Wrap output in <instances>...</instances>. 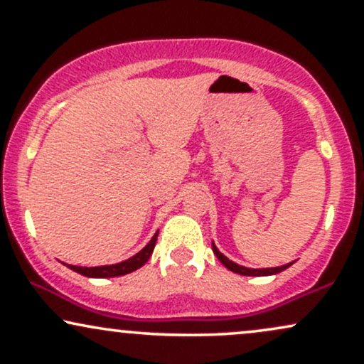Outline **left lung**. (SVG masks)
Masks as SVG:
<instances>
[{"label":"left lung","instance_id":"1","mask_svg":"<svg viewBox=\"0 0 364 364\" xmlns=\"http://www.w3.org/2000/svg\"><path fill=\"white\" fill-rule=\"evenodd\" d=\"M212 250H214V255H215L217 258H219L220 263H223V265L225 267V269L232 270V272L241 274V275H257V277H258V275H274V274L282 272V270H286L287 267H291V265H292V262H291V263H287V265H282V267H274V269H248V267L237 265V263H235V262L229 260L228 257H224V255L220 253L219 250L215 248V245H214V243H212Z\"/></svg>","mask_w":364,"mask_h":364}]
</instances>
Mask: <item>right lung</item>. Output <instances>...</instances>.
<instances>
[{
	"instance_id": "1",
	"label": "right lung",
	"mask_w": 364,
	"mask_h": 364,
	"mask_svg": "<svg viewBox=\"0 0 364 364\" xmlns=\"http://www.w3.org/2000/svg\"><path fill=\"white\" fill-rule=\"evenodd\" d=\"M157 235L159 231L154 235L152 240L149 241V245L145 246L141 252H139L135 257L128 258V260L116 263V265H102V267H77V265H68L70 269L75 270V272L85 275V277H97V279H104V277H118V275H124L133 272V270L140 269L144 263H147V260L152 255L154 248H156V241H157Z\"/></svg>"
}]
</instances>
